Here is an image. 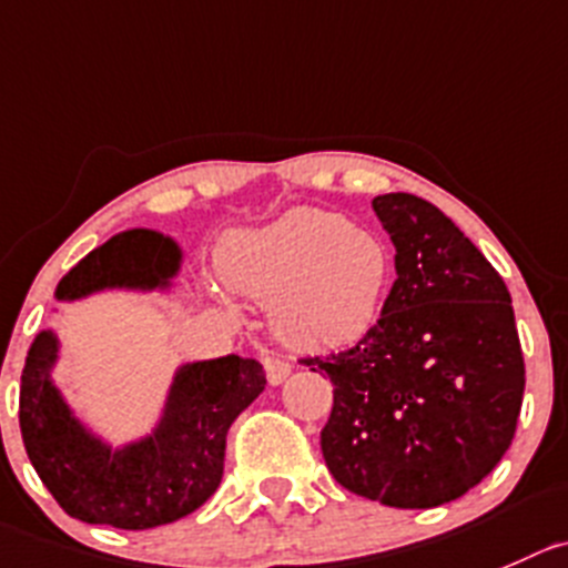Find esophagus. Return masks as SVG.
<instances>
[{
    "instance_id": "34e87169",
    "label": "esophagus",
    "mask_w": 568,
    "mask_h": 568,
    "mask_svg": "<svg viewBox=\"0 0 568 568\" xmlns=\"http://www.w3.org/2000/svg\"><path fill=\"white\" fill-rule=\"evenodd\" d=\"M262 365L267 371V382L270 385H281V382L290 376V362L278 354H264Z\"/></svg>"
}]
</instances>
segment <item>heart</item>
Here are the masks:
<instances>
[{
	"instance_id": "obj_1",
	"label": "heart",
	"mask_w": 568,
	"mask_h": 568,
	"mask_svg": "<svg viewBox=\"0 0 568 568\" xmlns=\"http://www.w3.org/2000/svg\"><path fill=\"white\" fill-rule=\"evenodd\" d=\"M223 275L256 301H273L270 323L306 351L348 348L374 328L393 278L379 234L339 214L295 209L225 245Z\"/></svg>"
}]
</instances>
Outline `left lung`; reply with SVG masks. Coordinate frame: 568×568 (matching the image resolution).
<instances>
[{
	"mask_svg": "<svg viewBox=\"0 0 568 568\" xmlns=\"http://www.w3.org/2000/svg\"><path fill=\"white\" fill-rule=\"evenodd\" d=\"M396 245L379 321L351 348L304 356L334 385L321 432L343 488L437 507L483 483L516 435L524 356L510 293L474 242L407 192L374 197Z\"/></svg>",
	"mask_w": 568,
	"mask_h": 568,
	"instance_id": "left-lung-1",
	"label": "left lung"
}]
</instances>
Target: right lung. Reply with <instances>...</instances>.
Wrapping results in <instances>:
<instances>
[{"label":"right lung","instance_id":"1","mask_svg":"<svg viewBox=\"0 0 568 568\" xmlns=\"http://www.w3.org/2000/svg\"><path fill=\"white\" fill-rule=\"evenodd\" d=\"M178 264L181 251L172 240L125 231L69 270L55 298L74 301L105 287H166ZM55 359L58 337L41 332L21 371L27 457L69 516L119 530H150L197 510L223 479L231 424L267 385L262 365L236 354L183 365L153 435L111 449L74 418L52 385Z\"/></svg>","mask_w":568,"mask_h":568}]
</instances>
